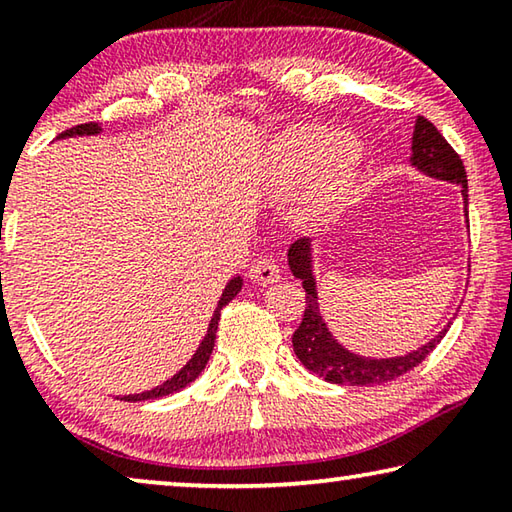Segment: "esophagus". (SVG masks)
Returning a JSON list of instances; mask_svg holds the SVG:
<instances>
[{"mask_svg": "<svg viewBox=\"0 0 512 512\" xmlns=\"http://www.w3.org/2000/svg\"><path fill=\"white\" fill-rule=\"evenodd\" d=\"M248 277L255 284H262V287H266V284H271L277 280V277H280V266L275 264L273 257L262 255V257H257V262L253 266H250Z\"/></svg>", "mask_w": 512, "mask_h": 512, "instance_id": "esophagus-1", "label": "esophagus"}]
</instances>
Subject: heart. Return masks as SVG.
<instances>
[{"label": "heart", "instance_id": "obj_1", "mask_svg": "<svg viewBox=\"0 0 512 512\" xmlns=\"http://www.w3.org/2000/svg\"><path fill=\"white\" fill-rule=\"evenodd\" d=\"M329 140H332V135L323 131V128H296V131L284 135L275 160L277 178L282 183L298 180L302 173H307L323 158ZM357 158V144L350 137L334 142L332 151H329L325 160V167L316 180L314 192H311V203L325 205L329 201H336L352 183Z\"/></svg>", "mask_w": 512, "mask_h": 512}]
</instances>
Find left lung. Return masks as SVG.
Returning <instances> with one entry per match:
<instances>
[{"label":"left lung","mask_w":512,"mask_h":512,"mask_svg":"<svg viewBox=\"0 0 512 512\" xmlns=\"http://www.w3.org/2000/svg\"><path fill=\"white\" fill-rule=\"evenodd\" d=\"M413 164L427 176L449 180V183L461 185L463 201L467 207V173L463 167L461 155L449 144L443 133L431 124L427 117H418L413 131ZM289 266L293 275L302 280L305 287V314L302 323L293 332V352L298 354L302 366L316 372L329 384H348V386H377L406 375L415 366L429 357V352L443 341L449 325L436 339H431L420 350L404 354L395 359H363L343 350L339 343L327 332L320 316L314 275H311V257H309V239L293 241L289 248Z\"/></svg>","instance_id":"obj_1"}]
</instances>
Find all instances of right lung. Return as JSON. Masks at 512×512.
Wrapping results in <instances>:
<instances>
[{"label": "right lung", "instance_id": "right-lung-1", "mask_svg": "<svg viewBox=\"0 0 512 512\" xmlns=\"http://www.w3.org/2000/svg\"><path fill=\"white\" fill-rule=\"evenodd\" d=\"M99 131H101V126L97 124V121H88V124H79V126H74V128H67V131L60 133L58 137L94 135V133H99ZM239 291H241V277H235V280L228 282V287H225L223 296H221V300H219V305H216V311H214V316H212V320H210V327H207V334H205L203 343L198 345L196 354H194L192 359L187 361V366H185L183 370L176 372V375H173L171 379L164 381L162 386L153 388V391H146V393H140V395H126V397H121V400H126V402L155 400V397H164V395H171V393L183 391L185 386L192 384V381H194L198 375H201L203 368L207 366V361H210V354H212V350H214V341H216V327H219V318H221L223 307L228 305V302H230L232 298H235Z\"/></svg>", "mask_w": 512, "mask_h": 512}]
</instances>
